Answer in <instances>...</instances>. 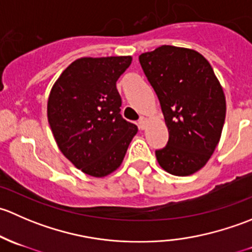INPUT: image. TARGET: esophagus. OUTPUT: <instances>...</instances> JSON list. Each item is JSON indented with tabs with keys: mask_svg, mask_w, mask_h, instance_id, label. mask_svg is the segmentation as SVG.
<instances>
[{
	"mask_svg": "<svg viewBox=\"0 0 252 252\" xmlns=\"http://www.w3.org/2000/svg\"><path fill=\"white\" fill-rule=\"evenodd\" d=\"M147 122H149V118H147V117H145V116H142L140 119H139V129H141V130H144L145 128H146V124H147Z\"/></svg>",
	"mask_w": 252,
	"mask_h": 252,
	"instance_id": "obj_1",
	"label": "esophagus"
}]
</instances>
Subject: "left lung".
Returning <instances> with one entry per match:
<instances>
[{"mask_svg": "<svg viewBox=\"0 0 252 252\" xmlns=\"http://www.w3.org/2000/svg\"><path fill=\"white\" fill-rule=\"evenodd\" d=\"M145 75L161 103L169 139L156 151L159 166L187 177L215 152L225 119V96L212 67L191 48L163 45L139 56Z\"/></svg>", "mask_w": 252, "mask_h": 252, "instance_id": "1", "label": "left lung"}]
</instances>
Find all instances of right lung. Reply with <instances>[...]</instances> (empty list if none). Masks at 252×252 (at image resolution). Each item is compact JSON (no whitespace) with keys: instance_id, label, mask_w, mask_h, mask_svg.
<instances>
[{"instance_id":"add662e5","label":"right lung","mask_w":252,"mask_h":252,"mask_svg":"<svg viewBox=\"0 0 252 252\" xmlns=\"http://www.w3.org/2000/svg\"><path fill=\"white\" fill-rule=\"evenodd\" d=\"M131 56L83 57L51 89L47 118L63 155L85 174L102 178L119 168L138 126L121 116L118 78Z\"/></svg>"}]
</instances>
